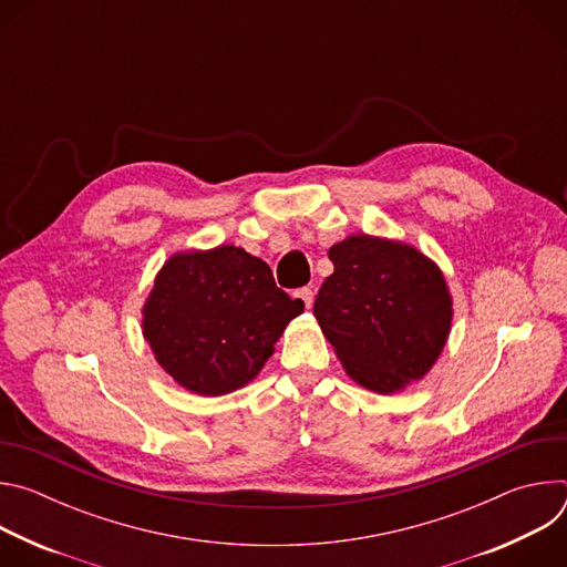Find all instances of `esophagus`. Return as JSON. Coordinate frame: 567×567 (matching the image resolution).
Wrapping results in <instances>:
<instances>
[{
    "label": "esophagus",
    "mask_w": 567,
    "mask_h": 567,
    "mask_svg": "<svg viewBox=\"0 0 567 567\" xmlns=\"http://www.w3.org/2000/svg\"><path fill=\"white\" fill-rule=\"evenodd\" d=\"M296 296L305 302V307H307V309L313 305V289H311V287H302V289H298V291H296Z\"/></svg>",
    "instance_id": "34e87169"
}]
</instances>
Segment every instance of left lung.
<instances>
[{
    "label": "left lung",
    "mask_w": 567,
    "mask_h": 567,
    "mask_svg": "<svg viewBox=\"0 0 567 567\" xmlns=\"http://www.w3.org/2000/svg\"><path fill=\"white\" fill-rule=\"evenodd\" d=\"M334 274L313 302L343 370L377 394L401 392L440 359L453 296L435 260L401 239L354 233L330 247Z\"/></svg>",
    "instance_id": "8db88e82"
}]
</instances>
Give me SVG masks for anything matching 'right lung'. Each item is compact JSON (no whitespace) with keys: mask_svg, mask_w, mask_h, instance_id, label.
Listing matches in <instances>:
<instances>
[{"mask_svg":"<svg viewBox=\"0 0 567 567\" xmlns=\"http://www.w3.org/2000/svg\"><path fill=\"white\" fill-rule=\"evenodd\" d=\"M305 302L276 287L241 247L186 249L158 269L141 330L156 363L184 390L221 396L251 383Z\"/></svg>","mask_w":567,"mask_h":567,"instance_id":"1","label":"right lung"}]
</instances>
